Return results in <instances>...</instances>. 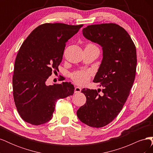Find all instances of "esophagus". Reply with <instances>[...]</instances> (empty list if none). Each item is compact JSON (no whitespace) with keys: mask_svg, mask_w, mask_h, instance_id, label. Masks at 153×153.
Returning <instances> with one entry per match:
<instances>
[{"mask_svg":"<svg viewBox=\"0 0 153 153\" xmlns=\"http://www.w3.org/2000/svg\"><path fill=\"white\" fill-rule=\"evenodd\" d=\"M82 91V89L79 87H76L75 88V93H79Z\"/></svg>","mask_w":153,"mask_h":153,"instance_id":"esophagus-1","label":"esophagus"}]
</instances>
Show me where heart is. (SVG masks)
I'll return each instance as SVG.
<instances>
[{
    "instance_id": "obj_1",
    "label": "heart",
    "mask_w": 153,
    "mask_h": 153,
    "mask_svg": "<svg viewBox=\"0 0 153 153\" xmlns=\"http://www.w3.org/2000/svg\"><path fill=\"white\" fill-rule=\"evenodd\" d=\"M89 46H94L91 43L86 45L85 47ZM91 76V72L87 70H79L73 72L71 75V79L75 82L76 84L83 85H85L89 80Z\"/></svg>"
}]
</instances>
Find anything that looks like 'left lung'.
I'll use <instances>...</instances> for the list:
<instances>
[{
  "label": "left lung",
  "instance_id": "left-lung-1",
  "mask_svg": "<svg viewBox=\"0 0 153 153\" xmlns=\"http://www.w3.org/2000/svg\"><path fill=\"white\" fill-rule=\"evenodd\" d=\"M82 32L103 48V60L93 82L103 87V95L98 94L101 89H83L86 103L76 114L83 123L101 128L117 117L129 95L136 75V47L126 30L113 23L88 25Z\"/></svg>",
  "mask_w": 153,
  "mask_h": 153
}]
</instances>
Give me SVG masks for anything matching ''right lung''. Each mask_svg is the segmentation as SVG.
Returning a JSON list of instances; mask_svg holds the SVG:
<instances>
[{
  "label": "right lung",
  "instance_id": "obj_1",
  "mask_svg": "<svg viewBox=\"0 0 153 153\" xmlns=\"http://www.w3.org/2000/svg\"><path fill=\"white\" fill-rule=\"evenodd\" d=\"M83 25L41 24L22 43L15 59L13 90L18 112L25 122L32 125L48 122L57 101L73 94L75 87L70 82L48 86L45 82L59 69L66 42Z\"/></svg>",
  "mask_w": 153,
  "mask_h": 153
}]
</instances>
